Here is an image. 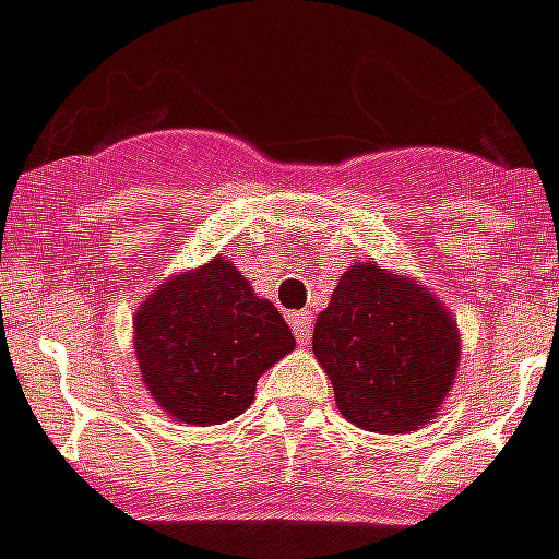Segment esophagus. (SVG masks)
Wrapping results in <instances>:
<instances>
[{
	"mask_svg": "<svg viewBox=\"0 0 559 559\" xmlns=\"http://www.w3.org/2000/svg\"><path fill=\"white\" fill-rule=\"evenodd\" d=\"M288 322H290V328H294V336H297L299 345H308V342H311V322H313L311 313L308 311L290 313Z\"/></svg>",
	"mask_w": 559,
	"mask_h": 559,
	"instance_id": "34e87169",
	"label": "esophagus"
}]
</instances>
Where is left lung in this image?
Masks as SVG:
<instances>
[{
  "instance_id": "left-lung-1",
  "label": "left lung",
  "mask_w": 559,
  "mask_h": 559,
  "mask_svg": "<svg viewBox=\"0 0 559 559\" xmlns=\"http://www.w3.org/2000/svg\"><path fill=\"white\" fill-rule=\"evenodd\" d=\"M313 353L338 413L395 436L436 418L455 381L461 338L441 299L416 280L356 262L317 317Z\"/></svg>"
}]
</instances>
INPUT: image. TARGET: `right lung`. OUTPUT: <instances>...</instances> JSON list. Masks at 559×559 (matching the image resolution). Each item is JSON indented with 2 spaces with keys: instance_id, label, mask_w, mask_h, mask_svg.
Listing matches in <instances>:
<instances>
[{
  "instance_id": "obj_1",
  "label": "right lung",
  "mask_w": 559,
  "mask_h": 559,
  "mask_svg": "<svg viewBox=\"0 0 559 559\" xmlns=\"http://www.w3.org/2000/svg\"><path fill=\"white\" fill-rule=\"evenodd\" d=\"M132 328L157 407L198 427L246 413L260 376L297 347L283 313L223 257L166 280Z\"/></svg>"
}]
</instances>
